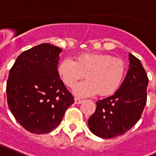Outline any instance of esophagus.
Wrapping results in <instances>:
<instances>
[{"label": "esophagus", "instance_id": "1", "mask_svg": "<svg viewBox=\"0 0 156 156\" xmlns=\"http://www.w3.org/2000/svg\"><path fill=\"white\" fill-rule=\"evenodd\" d=\"M82 102H83V100L78 99V98H74V103H75V104H81Z\"/></svg>", "mask_w": 156, "mask_h": 156}]
</instances>
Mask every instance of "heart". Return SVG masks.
Listing matches in <instances>:
<instances>
[{
	"label": "heart",
	"mask_w": 156,
	"mask_h": 156,
	"mask_svg": "<svg viewBox=\"0 0 156 156\" xmlns=\"http://www.w3.org/2000/svg\"><path fill=\"white\" fill-rule=\"evenodd\" d=\"M58 73L68 87H73L86 74L87 80L73 88L78 97H91L97 93L107 97L119 88L125 74V65L122 59L110 55L83 53L77 56L75 61L70 58L61 60Z\"/></svg>",
	"instance_id": "b5f03b06"
}]
</instances>
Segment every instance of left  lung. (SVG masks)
Instances as JSON below:
<instances>
[{"mask_svg":"<svg viewBox=\"0 0 156 156\" xmlns=\"http://www.w3.org/2000/svg\"><path fill=\"white\" fill-rule=\"evenodd\" d=\"M129 69L120 87L113 96L97 101L88 119L90 130L101 138L121 136L140 119L147 104L148 78L141 61L129 54Z\"/></svg>","mask_w":156,"mask_h":156,"instance_id":"8db88e82","label":"left lung"}]
</instances>
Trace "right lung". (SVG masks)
I'll use <instances>...</instances> for the list:
<instances>
[{"instance_id":"right-lung-1","label":"right lung","mask_w":156,"mask_h":156,"mask_svg":"<svg viewBox=\"0 0 156 156\" xmlns=\"http://www.w3.org/2000/svg\"><path fill=\"white\" fill-rule=\"evenodd\" d=\"M61 52L51 44H40L21 53L9 70L7 103L15 119L32 133L51 132L74 102L58 73Z\"/></svg>"}]
</instances>
